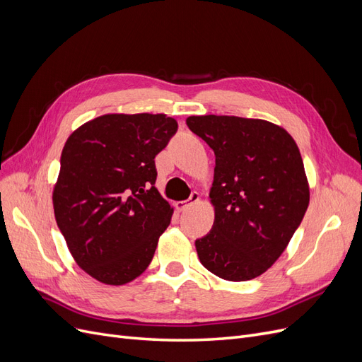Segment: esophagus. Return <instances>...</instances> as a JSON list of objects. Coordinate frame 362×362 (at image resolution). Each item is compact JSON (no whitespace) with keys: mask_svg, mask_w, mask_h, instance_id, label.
<instances>
[{"mask_svg":"<svg viewBox=\"0 0 362 362\" xmlns=\"http://www.w3.org/2000/svg\"><path fill=\"white\" fill-rule=\"evenodd\" d=\"M198 202H199V193H198V192H193L187 201L177 202V208H178L180 211H184V210H187L189 206H192V205H194V204H198Z\"/></svg>","mask_w":362,"mask_h":362,"instance_id":"esophagus-1","label":"esophagus"}]
</instances>
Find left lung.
<instances>
[{"label":"left lung","mask_w":362,"mask_h":362,"mask_svg":"<svg viewBox=\"0 0 362 362\" xmlns=\"http://www.w3.org/2000/svg\"><path fill=\"white\" fill-rule=\"evenodd\" d=\"M185 124L214 151L211 231L194 242L205 269L249 281L275 262L310 204L300 152L286 129L262 119L190 116Z\"/></svg>","instance_id":"8db88e82"}]
</instances>
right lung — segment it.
I'll list each match as a JSON object with an SVG mask.
<instances>
[{"instance_id": "add662e5", "label": "right lung", "mask_w": 362, "mask_h": 362, "mask_svg": "<svg viewBox=\"0 0 362 362\" xmlns=\"http://www.w3.org/2000/svg\"><path fill=\"white\" fill-rule=\"evenodd\" d=\"M177 129L166 115H104L64 144L54 214L76 264L107 286L141 275L170 223L154 158Z\"/></svg>"}]
</instances>
